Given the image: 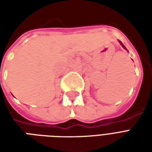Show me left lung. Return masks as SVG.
Instances as JSON below:
<instances>
[{"instance_id":"1","label":"left lung","mask_w":152,"mask_h":152,"mask_svg":"<svg viewBox=\"0 0 152 152\" xmlns=\"http://www.w3.org/2000/svg\"><path fill=\"white\" fill-rule=\"evenodd\" d=\"M121 45H122V46H123V47H124V49H126V48H125V47H124V45H123V44H122V43H121Z\"/></svg>"}]
</instances>
